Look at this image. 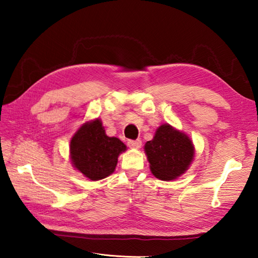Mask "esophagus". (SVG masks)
<instances>
[{"mask_svg": "<svg viewBox=\"0 0 258 258\" xmlns=\"http://www.w3.org/2000/svg\"><path fill=\"white\" fill-rule=\"evenodd\" d=\"M127 143H128V147L134 148V149H139V148H141V146H142V141L139 139L138 140H130Z\"/></svg>", "mask_w": 258, "mask_h": 258, "instance_id": "obj_1", "label": "esophagus"}]
</instances>
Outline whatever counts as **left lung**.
I'll list each match as a JSON object with an SVG mask.
<instances>
[{
  "mask_svg": "<svg viewBox=\"0 0 258 258\" xmlns=\"http://www.w3.org/2000/svg\"><path fill=\"white\" fill-rule=\"evenodd\" d=\"M150 171L163 181L175 180L189 168L194 160L195 147L186 134L163 124L155 137L145 145Z\"/></svg>",
  "mask_w": 258,
  "mask_h": 258,
  "instance_id": "left-lung-1",
  "label": "left lung"
}]
</instances>
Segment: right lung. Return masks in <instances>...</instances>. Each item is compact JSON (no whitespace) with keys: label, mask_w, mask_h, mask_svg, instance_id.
<instances>
[{"label":"right lung","mask_w":258,"mask_h":258,"mask_svg":"<svg viewBox=\"0 0 258 258\" xmlns=\"http://www.w3.org/2000/svg\"><path fill=\"white\" fill-rule=\"evenodd\" d=\"M125 150L126 146L118 138L108 137L99 118L83 124L71 140L73 166L92 181L112 174L118 156Z\"/></svg>","instance_id":"right-lung-1"}]
</instances>
